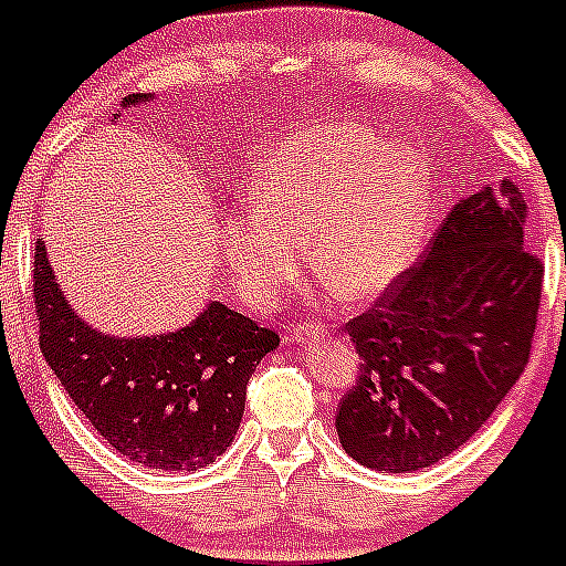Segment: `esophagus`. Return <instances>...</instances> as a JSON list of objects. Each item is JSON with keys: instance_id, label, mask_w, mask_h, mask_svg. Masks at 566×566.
Segmentation results:
<instances>
[{"instance_id": "obj_1", "label": "esophagus", "mask_w": 566, "mask_h": 566, "mask_svg": "<svg viewBox=\"0 0 566 566\" xmlns=\"http://www.w3.org/2000/svg\"><path fill=\"white\" fill-rule=\"evenodd\" d=\"M321 337H324V329L313 324H298L293 326V332H290V340L298 343V346H307V343L321 340Z\"/></svg>"}]
</instances>
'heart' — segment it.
Here are the masks:
<instances>
[{
	"instance_id": "1",
	"label": "heart",
	"mask_w": 566,
	"mask_h": 566,
	"mask_svg": "<svg viewBox=\"0 0 566 566\" xmlns=\"http://www.w3.org/2000/svg\"><path fill=\"white\" fill-rule=\"evenodd\" d=\"M432 211L427 161L355 123L298 130L265 158L253 209L231 214L223 253L253 304H271L310 237L313 271L348 301H366L410 271Z\"/></svg>"
}]
</instances>
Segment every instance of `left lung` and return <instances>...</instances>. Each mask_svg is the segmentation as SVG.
<instances>
[{
	"mask_svg": "<svg viewBox=\"0 0 566 566\" xmlns=\"http://www.w3.org/2000/svg\"><path fill=\"white\" fill-rule=\"evenodd\" d=\"M527 206L503 178L443 218L419 265L348 321L360 379L337 405L348 458L419 472L461 450L522 377L545 268L525 251Z\"/></svg>",
	"mask_w": 566,
	"mask_h": 566,
	"instance_id": "obj_1",
	"label": "left lung"
}]
</instances>
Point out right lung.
<instances>
[{
	"label": "right lung",
	"mask_w": 566,
	"mask_h": 566,
	"mask_svg": "<svg viewBox=\"0 0 566 566\" xmlns=\"http://www.w3.org/2000/svg\"><path fill=\"white\" fill-rule=\"evenodd\" d=\"M150 99L128 94L123 108ZM33 298L41 355L69 399L119 455L158 472H198L229 450L248 379L279 346L276 332L220 301L167 335H105L72 310L44 240L35 242Z\"/></svg>",
	"instance_id": "obj_1"
}]
</instances>
